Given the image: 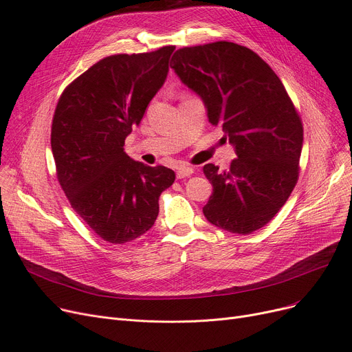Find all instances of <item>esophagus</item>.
Masks as SVG:
<instances>
[{
    "mask_svg": "<svg viewBox=\"0 0 352 352\" xmlns=\"http://www.w3.org/2000/svg\"><path fill=\"white\" fill-rule=\"evenodd\" d=\"M192 173H194V170L191 168V166H188V165H186V164H179L178 168H177V178L181 179V178L190 177Z\"/></svg>",
    "mask_w": 352,
    "mask_h": 352,
    "instance_id": "esophagus-1",
    "label": "esophagus"
}]
</instances>
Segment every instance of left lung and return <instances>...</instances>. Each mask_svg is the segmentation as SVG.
Returning a JSON list of instances; mask_svg holds the SVG:
<instances>
[{
    "instance_id": "obj_1",
    "label": "left lung",
    "mask_w": 352,
    "mask_h": 352,
    "mask_svg": "<svg viewBox=\"0 0 352 352\" xmlns=\"http://www.w3.org/2000/svg\"><path fill=\"white\" fill-rule=\"evenodd\" d=\"M171 63L236 153L227 171L204 165L212 195L202 212L234 234L263 228L300 177L304 128L284 84L260 55L230 41L179 48Z\"/></svg>"
}]
</instances>
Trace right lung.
<instances>
[{"mask_svg": "<svg viewBox=\"0 0 352 352\" xmlns=\"http://www.w3.org/2000/svg\"><path fill=\"white\" fill-rule=\"evenodd\" d=\"M174 45L109 55L69 82L51 125L55 171L72 210L101 239L125 244L150 230L158 198L173 186L166 166L124 151L126 135L166 78Z\"/></svg>", "mask_w": 352, "mask_h": 352, "instance_id": "add662e5", "label": "right lung"}]
</instances>
